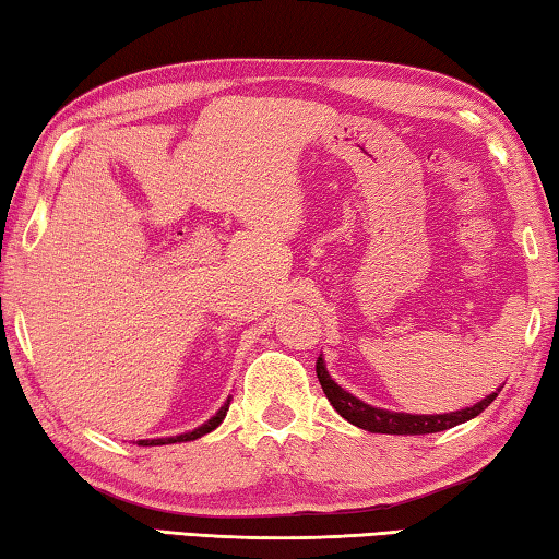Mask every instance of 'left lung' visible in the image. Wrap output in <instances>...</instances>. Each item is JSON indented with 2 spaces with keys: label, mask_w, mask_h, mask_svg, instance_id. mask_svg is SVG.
I'll use <instances>...</instances> for the list:
<instances>
[{
  "label": "left lung",
  "mask_w": 559,
  "mask_h": 559,
  "mask_svg": "<svg viewBox=\"0 0 559 559\" xmlns=\"http://www.w3.org/2000/svg\"><path fill=\"white\" fill-rule=\"evenodd\" d=\"M316 372L320 386L328 396V402L335 406V412L347 419L355 427L372 431V433H404V437H416V433H437L443 429L456 427V424H463L478 416L486 406L496 400L498 392L488 394L486 400H480L478 404L466 406L461 412H451V414H402V412H386V409H377V406H370L365 402H359L357 396H353L349 392H345L343 386H337V382H333V377L328 374L323 357H318L316 362Z\"/></svg>",
  "instance_id": "left-lung-1"
}]
</instances>
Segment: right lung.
<instances>
[{"instance_id": "1", "label": "right lung", "mask_w": 559, "mask_h": 559, "mask_svg": "<svg viewBox=\"0 0 559 559\" xmlns=\"http://www.w3.org/2000/svg\"><path fill=\"white\" fill-rule=\"evenodd\" d=\"M226 412H229V402H226L219 412H216L210 421L206 424H202L200 429H194V431H189V433H179V437H169V439H153V441H138L140 447H163V443H177V441H194V439H200V437H204V433H210L212 429H216L219 427V424L224 421V416H226Z\"/></svg>"}]
</instances>
